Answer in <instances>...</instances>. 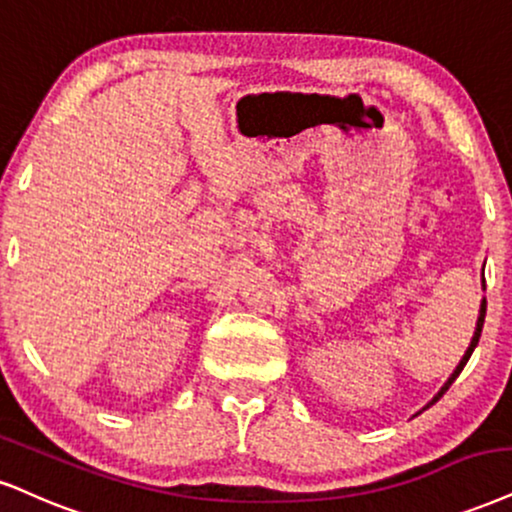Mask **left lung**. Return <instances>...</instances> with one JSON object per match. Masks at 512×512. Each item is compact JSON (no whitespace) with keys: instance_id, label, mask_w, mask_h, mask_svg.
I'll return each instance as SVG.
<instances>
[{"instance_id":"1","label":"left lung","mask_w":512,"mask_h":512,"mask_svg":"<svg viewBox=\"0 0 512 512\" xmlns=\"http://www.w3.org/2000/svg\"><path fill=\"white\" fill-rule=\"evenodd\" d=\"M484 315H487V299H482V306H479V318H477V327H475V334H472V342H470V346H468V351H465V356H463V358H460V363L456 365V370H453V375L449 377V380H446V384H444V387H441V389H439V394H437V396H434V399H432L430 403H427V406H425V408H430V406H432V403H437V401L441 399V396H444V394H446V391H449V387H451V384H453V380H456V377L460 375V370H463V368H465V363H468V361H470L472 351H475V346H477V342H479V334H482V325H484ZM425 408H422V410H425Z\"/></svg>"}]
</instances>
